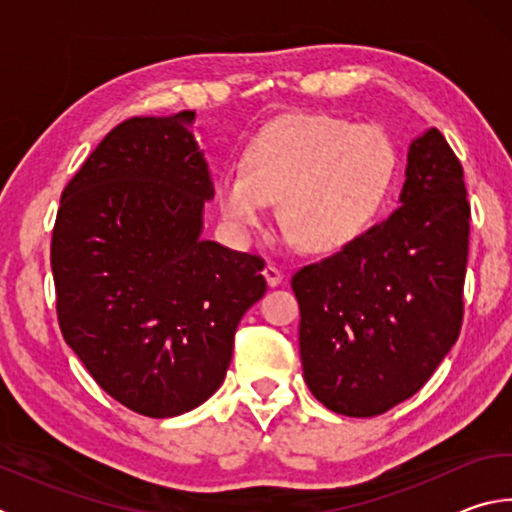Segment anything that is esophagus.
<instances>
[{
    "instance_id": "obj_1",
    "label": "esophagus",
    "mask_w": 512,
    "mask_h": 512,
    "mask_svg": "<svg viewBox=\"0 0 512 512\" xmlns=\"http://www.w3.org/2000/svg\"><path fill=\"white\" fill-rule=\"evenodd\" d=\"M264 277H266V282H268V287H277V284L282 282V277H284V273L280 271V268H277L275 264H266L264 266Z\"/></svg>"
}]
</instances>
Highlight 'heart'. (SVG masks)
Returning a JSON list of instances; mask_svg holds the SVG:
<instances>
[{"label": "heart", "instance_id": "heart-1", "mask_svg": "<svg viewBox=\"0 0 512 512\" xmlns=\"http://www.w3.org/2000/svg\"><path fill=\"white\" fill-rule=\"evenodd\" d=\"M395 146L379 126L329 115H289L259 131L241 171L223 173L216 198L237 230L280 203L282 228L309 253L357 241L391 192Z\"/></svg>", "mask_w": 512, "mask_h": 512}]
</instances>
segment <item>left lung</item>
I'll return each mask as SVG.
<instances>
[{
	"label": "left lung",
	"instance_id": "1",
	"mask_svg": "<svg viewBox=\"0 0 512 512\" xmlns=\"http://www.w3.org/2000/svg\"><path fill=\"white\" fill-rule=\"evenodd\" d=\"M400 203L291 277L302 375L320 404L348 418L409 400L461 334L470 201L461 160L438 128L411 144Z\"/></svg>",
	"mask_w": 512,
	"mask_h": 512
}]
</instances>
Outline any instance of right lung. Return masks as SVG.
<instances>
[{
	"mask_svg": "<svg viewBox=\"0 0 512 512\" xmlns=\"http://www.w3.org/2000/svg\"><path fill=\"white\" fill-rule=\"evenodd\" d=\"M196 112L133 117L60 196L51 271L63 339L112 400L173 418L223 384L264 259L201 239L214 196Z\"/></svg>",
	"mask_w": 512,
	"mask_h": 512,
	"instance_id": "1",
	"label": "right lung"
}]
</instances>
